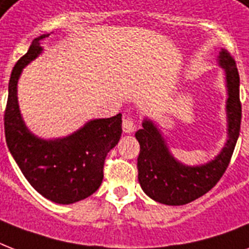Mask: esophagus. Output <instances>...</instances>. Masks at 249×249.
<instances>
[{
    "instance_id": "34e87169",
    "label": "esophagus",
    "mask_w": 249,
    "mask_h": 249,
    "mask_svg": "<svg viewBox=\"0 0 249 249\" xmlns=\"http://www.w3.org/2000/svg\"><path fill=\"white\" fill-rule=\"evenodd\" d=\"M136 121H134V119H133V116H124V119H123V130H124L125 133H132L136 130Z\"/></svg>"
}]
</instances>
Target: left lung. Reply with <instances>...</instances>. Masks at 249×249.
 Listing matches in <instances>:
<instances>
[{"instance_id": "obj_1", "label": "left lung", "mask_w": 249, "mask_h": 249, "mask_svg": "<svg viewBox=\"0 0 249 249\" xmlns=\"http://www.w3.org/2000/svg\"><path fill=\"white\" fill-rule=\"evenodd\" d=\"M220 64L226 71L228 81L229 141L221 154L208 164L186 166L169 154L158 128L144 120L136 133L140 142L137 160L141 187L154 200L166 205H183L196 200L212 190L228 169L240 133L242 103L239 97V72L228 50L220 53Z\"/></svg>"}]
</instances>
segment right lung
<instances>
[{
	"instance_id": "right-lung-1",
	"label": "right lung",
	"mask_w": 249,
	"mask_h": 249,
	"mask_svg": "<svg viewBox=\"0 0 249 249\" xmlns=\"http://www.w3.org/2000/svg\"><path fill=\"white\" fill-rule=\"evenodd\" d=\"M48 36L35 38L14 66L3 115L6 143L37 193L54 203L72 204L99 189L106 156L121 137V113L89 121L70 137L55 141L40 140L25 128L18 106V79L23 67L42 52L40 41Z\"/></svg>"
}]
</instances>
